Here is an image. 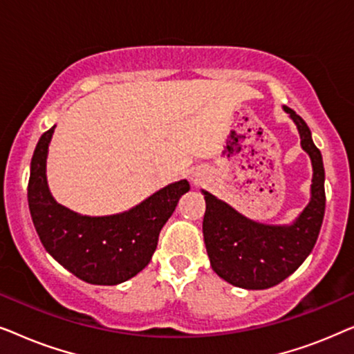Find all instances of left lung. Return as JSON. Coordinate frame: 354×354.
<instances>
[{
    "label": "left lung",
    "mask_w": 354,
    "mask_h": 354,
    "mask_svg": "<svg viewBox=\"0 0 354 354\" xmlns=\"http://www.w3.org/2000/svg\"><path fill=\"white\" fill-rule=\"evenodd\" d=\"M283 111L297 124L301 148L313 164L311 200L292 225L259 224L203 190L206 200L203 235L211 268L221 279L240 288H270L292 275L313 251L324 221L322 154L306 122L288 106H283Z\"/></svg>",
    "instance_id": "1"
}]
</instances>
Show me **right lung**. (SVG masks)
Here are the masks:
<instances>
[{
  "mask_svg": "<svg viewBox=\"0 0 354 354\" xmlns=\"http://www.w3.org/2000/svg\"><path fill=\"white\" fill-rule=\"evenodd\" d=\"M55 127L38 140L30 162L27 196L37 234L48 253L84 282L122 283L151 261L159 232L190 183L174 182L120 214H77L57 205L48 188L46 156Z\"/></svg>",
  "mask_w": 354,
  "mask_h": 354,
  "instance_id": "add662e5",
  "label": "right lung"
}]
</instances>
